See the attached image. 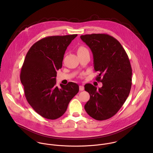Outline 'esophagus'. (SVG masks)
I'll use <instances>...</instances> for the list:
<instances>
[{
  "label": "esophagus",
  "mask_w": 153,
  "mask_h": 153,
  "mask_svg": "<svg viewBox=\"0 0 153 153\" xmlns=\"http://www.w3.org/2000/svg\"><path fill=\"white\" fill-rule=\"evenodd\" d=\"M79 88L80 91H83L84 89V87L83 85H79Z\"/></svg>",
  "instance_id": "34e87169"
}]
</instances>
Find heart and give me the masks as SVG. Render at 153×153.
I'll return each instance as SVG.
<instances>
[{
  "label": "heart",
  "instance_id": "b5f03b06",
  "mask_svg": "<svg viewBox=\"0 0 153 153\" xmlns=\"http://www.w3.org/2000/svg\"><path fill=\"white\" fill-rule=\"evenodd\" d=\"M86 51H88V50L85 47H84L83 46H80L78 49V53L84 52H86Z\"/></svg>",
  "mask_w": 153,
  "mask_h": 153
}]
</instances>
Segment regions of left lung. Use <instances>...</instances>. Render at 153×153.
Returning a JSON list of instances; mask_svg holds the SVG:
<instances>
[{
	"label": "left lung",
	"mask_w": 153,
	"mask_h": 153,
	"mask_svg": "<svg viewBox=\"0 0 153 153\" xmlns=\"http://www.w3.org/2000/svg\"><path fill=\"white\" fill-rule=\"evenodd\" d=\"M91 49L94 57L95 79L102 83L98 88L91 84L85 85L90 95L84 107L95 120L109 119L117 114L131 90L132 69L128 56L122 45L113 36L105 33L81 36Z\"/></svg>",
	"instance_id": "8db88e82"
}]
</instances>
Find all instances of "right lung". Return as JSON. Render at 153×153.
Masks as SVG:
<instances>
[{
  "mask_svg": "<svg viewBox=\"0 0 153 153\" xmlns=\"http://www.w3.org/2000/svg\"><path fill=\"white\" fill-rule=\"evenodd\" d=\"M77 34L51 36L33 44L26 53L21 72L26 99L38 114L49 120L61 117L78 92V84L56 85L66 49Z\"/></svg>",
  "mask_w": 153,
  "mask_h": 153,
  "instance_id": "right-lung-1",
  "label": "right lung"
}]
</instances>
